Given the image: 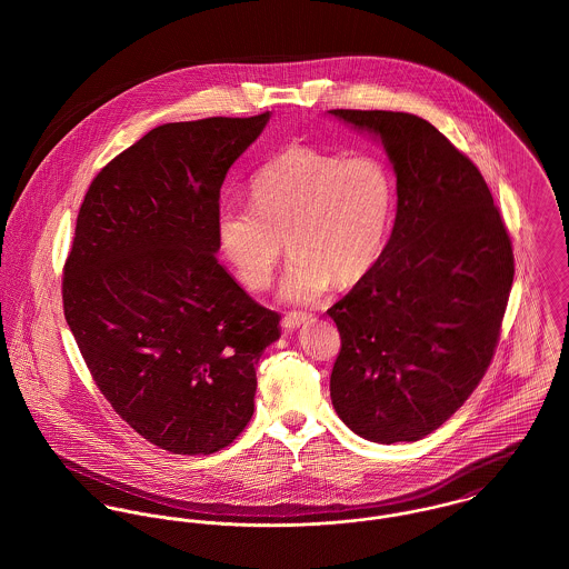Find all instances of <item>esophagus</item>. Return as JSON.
<instances>
[{
	"label": "esophagus",
	"mask_w": 569,
	"mask_h": 569,
	"mask_svg": "<svg viewBox=\"0 0 569 569\" xmlns=\"http://www.w3.org/2000/svg\"><path fill=\"white\" fill-rule=\"evenodd\" d=\"M309 320H313V316H309V313H298V311H293V313H287L284 318H282V326L287 328V330H296L298 326L305 325V322H309Z\"/></svg>",
	"instance_id": "34e87169"
}]
</instances>
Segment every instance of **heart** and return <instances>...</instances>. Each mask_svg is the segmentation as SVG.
<instances>
[{
    "label": "heart",
    "mask_w": 569,
    "mask_h": 569,
    "mask_svg": "<svg viewBox=\"0 0 569 569\" xmlns=\"http://www.w3.org/2000/svg\"><path fill=\"white\" fill-rule=\"evenodd\" d=\"M251 208L223 206L214 234L249 289H264L282 256L287 302L318 300L330 282L355 284L379 260L397 212V177L379 156L341 158L293 144L249 181Z\"/></svg>",
    "instance_id": "b5f03b06"
}]
</instances>
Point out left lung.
<instances>
[{
	"instance_id": "8db88e82",
	"label": "left lung",
	"mask_w": 569,
	"mask_h": 569,
	"mask_svg": "<svg viewBox=\"0 0 569 569\" xmlns=\"http://www.w3.org/2000/svg\"><path fill=\"white\" fill-rule=\"evenodd\" d=\"M379 140L397 174V219L375 267L328 316L341 335L337 416L361 438L416 442L478 388L515 260L485 177L433 124L403 111H328Z\"/></svg>"
}]
</instances>
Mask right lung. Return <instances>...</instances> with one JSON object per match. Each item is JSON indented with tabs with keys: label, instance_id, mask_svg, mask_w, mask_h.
I'll use <instances>...</instances> for the list:
<instances>
[{
	"label": "right lung",
	"instance_id": "add662e5",
	"mask_svg": "<svg viewBox=\"0 0 569 569\" xmlns=\"http://www.w3.org/2000/svg\"><path fill=\"white\" fill-rule=\"evenodd\" d=\"M269 116L156 127L79 210L66 320L116 413L170 453L208 456L243 431L258 359L280 337V316L219 264L214 234L223 179Z\"/></svg>",
	"mask_w": 569,
	"mask_h": 569
}]
</instances>
